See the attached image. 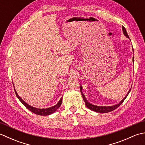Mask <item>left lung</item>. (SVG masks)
I'll list each match as a JSON object with an SVG mask.
<instances>
[{"label":"left lung","instance_id":"1","mask_svg":"<svg viewBox=\"0 0 145 145\" xmlns=\"http://www.w3.org/2000/svg\"><path fill=\"white\" fill-rule=\"evenodd\" d=\"M122 29H123V32L124 35H125L126 37H127V38L130 39V38H129V36H128V35L127 30H126L125 28V27H124L123 26L122 27ZM133 58H134V57H133ZM133 61H134L133 58ZM80 91H81V93H82V97H83V99H84V101H85V105L87 106V107L88 108L90 109V110H93V111H94V112H99V113H103L110 112H112V111H113L114 110L116 109L117 108H118V107L122 104V103L123 102L124 100H125V98H127V97L128 96V95L129 94V93H130V90H131V89H130V90L128 91V92L127 93V95H126V96L125 97V98H123V99L121 100V101H120V102L119 103L116 104V105H113V106H102L95 105H93V104L90 103V102H88V101L87 100V99H86V98H85V95H84V93H83L82 92V86H80Z\"/></svg>","mask_w":145,"mask_h":145}]
</instances>
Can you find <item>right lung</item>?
I'll list each match as a JSON object with an SVG mask.
<instances>
[{"label":"right lung","instance_id":"right-lung-1","mask_svg":"<svg viewBox=\"0 0 145 145\" xmlns=\"http://www.w3.org/2000/svg\"><path fill=\"white\" fill-rule=\"evenodd\" d=\"M14 88L15 90V95H16V96L18 98V99L21 101V103H22L27 109H29L30 111H31L32 112L34 113L37 114V115H39L47 116V115H51V114L54 113L55 111L57 110L58 108L60 106L61 102H62V98H61L59 101H58V102L56 105H54L53 106L50 107V108H42V109L37 108H35V107L29 105L28 103H27L25 101H24L19 96H18V95L17 94L16 90H15L14 86Z\"/></svg>","mask_w":145,"mask_h":145}]
</instances>
